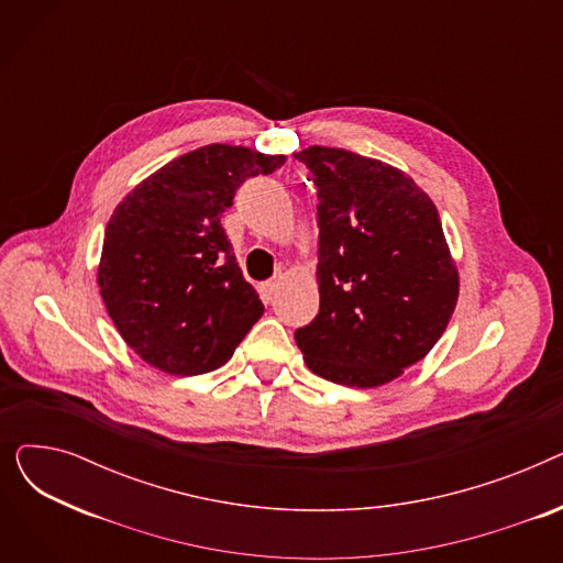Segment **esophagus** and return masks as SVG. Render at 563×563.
<instances>
[{
    "instance_id": "esophagus-1",
    "label": "esophagus",
    "mask_w": 563,
    "mask_h": 563,
    "mask_svg": "<svg viewBox=\"0 0 563 563\" xmlns=\"http://www.w3.org/2000/svg\"><path fill=\"white\" fill-rule=\"evenodd\" d=\"M276 289H278V280H269V283H264V285H260V297H262L266 303H269V301L274 299Z\"/></svg>"
}]
</instances>
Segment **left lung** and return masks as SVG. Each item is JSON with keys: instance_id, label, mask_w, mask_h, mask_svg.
I'll return each mask as SVG.
<instances>
[{"instance_id": "obj_1", "label": "left lung", "mask_w": 563, "mask_h": 563, "mask_svg": "<svg viewBox=\"0 0 563 563\" xmlns=\"http://www.w3.org/2000/svg\"><path fill=\"white\" fill-rule=\"evenodd\" d=\"M294 157L319 200V312L294 340L317 376L383 386L427 356L456 308L459 272L438 210L390 164L323 145Z\"/></svg>"}]
</instances>
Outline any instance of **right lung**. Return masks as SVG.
<instances>
[{"label": "right lung", "instance_id": "right-lung-1", "mask_svg": "<svg viewBox=\"0 0 563 563\" xmlns=\"http://www.w3.org/2000/svg\"><path fill=\"white\" fill-rule=\"evenodd\" d=\"M283 164L242 145H202L115 207L98 285L118 333L147 365L175 376L219 369L262 317L221 217L249 177Z\"/></svg>", "mask_w": 563, "mask_h": 563}]
</instances>
